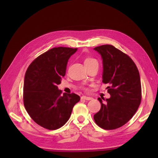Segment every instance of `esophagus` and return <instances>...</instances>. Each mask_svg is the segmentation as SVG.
Masks as SVG:
<instances>
[{
	"mask_svg": "<svg viewBox=\"0 0 158 158\" xmlns=\"http://www.w3.org/2000/svg\"><path fill=\"white\" fill-rule=\"evenodd\" d=\"M81 99H83V100H90L92 99V98L88 97V96H82Z\"/></svg>",
	"mask_w": 158,
	"mask_h": 158,
	"instance_id": "esophagus-1",
	"label": "esophagus"
}]
</instances>
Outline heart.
Here are the masks:
<instances>
[{"mask_svg": "<svg viewBox=\"0 0 158 158\" xmlns=\"http://www.w3.org/2000/svg\"><path fill=\"white\" fill-rule=\"evenodd\" d=\"M94 62H97V60L94 59V58H93L87 57L84 59V65H89V64L92 63H94Z\"/></svg>", "mask_w": 158, "mask_h": 158, "instance_id": "heart-1", "label": "heart"}]
</instances>
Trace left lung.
I'll use <instances>...</instances> for the list:
<instances>
[{
    "label": "left lung",
    "instance_id": "left-lung-1",
    "mask_svg": "<svg viewBox=\"0 0 158 158\" xmlns=\"http://www.w3.org/2000/svg\"><path fill=\"white\" fill-rule=\"evenodd\" d=\"M102 59V82L108 84L111 97L101 104L100 110L94 115L99 127L114 130L123 126L137 111L141 100L140 75L134 61L112 45L94 48Z\"/></svg>",
    "mask_w": 158,
    "mask_h": 158
}]
</instances>
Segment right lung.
Masks as SVG:
<instances>
[{
	"mask_svg": "<svg viewBox=\"0 0 158 158\" xmlns=\"http://www.w3.org/2000/svg\"><path fill=\"white\" fill-rule=\"evenodd\" d=\"M77 48L54 47L35 59L26 70L23 84V104L29 116L40 126L56 130L71 116L80 100L75 94L61 95L58 85L65 76L69 58Z\"/></svg>",
	"mask_w": 158,
	"mask_h": 158,
	"instance_id": "right-lung-1",
	"label": "right lung"
}]
</instances>
